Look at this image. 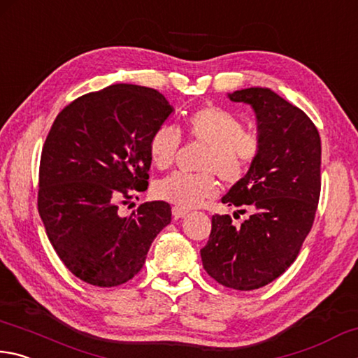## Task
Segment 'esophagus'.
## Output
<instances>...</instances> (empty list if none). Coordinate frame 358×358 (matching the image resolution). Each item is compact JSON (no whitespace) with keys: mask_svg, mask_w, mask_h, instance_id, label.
I'll return each instance as SVG.
<instances>
[{"mask_svg":"<svg viewBox=\"0 0 358 358\" xmlns=\"http://www.w3.org/2000/svg\"><path fill=\"white\" fill-rule=\"evenodd\" d=\"M187 214H189V210H185V209H182V208H178V206H174V208H173V215H174V218H182V217H185Z\"/></svg>","mask_w":358,"mask_h":358,"instance_id":"obj_1","label":"esophagus"}]
</instances>
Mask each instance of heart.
<instances>
[{
  "label": "heart",
  "mask_w": 358,
  "mask_h": 358,
  "mask_svg": "<svg viewBox=\"0 0 358 358\" xmlns=\"http://www.w3.org/2000/svg\"><path fill=\"white\" fill-rule=\"evenodd\" d=\"M184 131L190 141L206 144L199 162L203 173H173L154 187L157 198L178 208L192 209L214 198L218 180L236 184L245 176L261 152L259 138L245 131V125L233 113L217 105H206L185 116ZM182 136L173 124H162L149 138L148 150L152 165L166 169L174 163Z\"/></svg>",
  "instance_id": "obj_1"
}]
</instances>
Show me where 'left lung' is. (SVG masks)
I'll return each instance as SVG.
<instances>
[{"mask_svg":"<svg viewBox=\"0 0 358 358\" xmlns=\"http://www.w3.org/2000/svg\"><path fill=\"white\" fill-rule=\"evenodd\" d=\"M253 106L261 152L222 203L250 215L212 217L203 267L224 287L253 291L283 275L300 253L321 195V136L305 113L267 87L229 94ZM236 218V217H234Z\"/></svg>","mask_w":358,"mask_h":358,"instance_id":"8db88e82","label":"left lung"}]
</instances>
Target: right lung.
Returning <instances> with one entry per match:
<instances>
[{"label": "right lung", "instance_id": "1", "mask_svg": "<svg viewBox=\"0 0 358 358\" xmlns=\"http://www.w3.org/2000/svg\"><path fill=\"white\" fill-rule=\"evenodd\" d=\"M171 111L152 87L111 85L56 116L42 148L37 210L62 264L85 283H127L171 222L165 201L121 215V206L148 189L149 138Z\"/></svg>", "mask_w": 358, "mask_h": 358}]
</instances>
